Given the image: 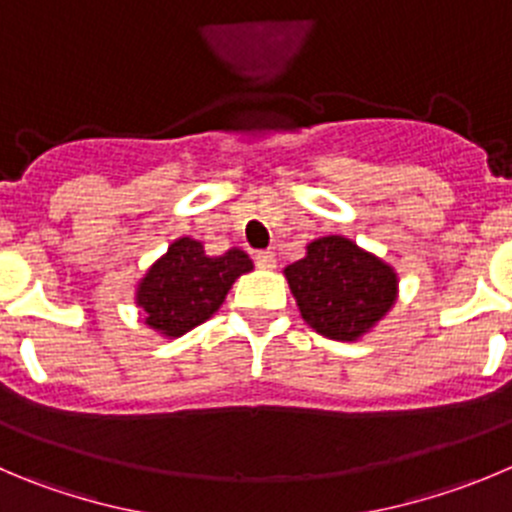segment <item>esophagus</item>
<instances>
[{
    "mask_svg": "<svg viewBox=\"0 0 512 512\" xmlns=\"http://www.w3.org/2000/svg\"><path fill=\"white\" fill-rule=\"evenodd\" d=\"M255 262H257V267H262V270H272V267L278 265V260H275V252H270V250L255 252Z\"/></svg>",
    "mask_w": 512,
    "mask_h": 512,
    "instance_id": "1",
    "label": "esophagus"
}]
</instances>
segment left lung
Here are the masks:
<instances>
[{"mask_svg": "<svg viewBox=\"0 0 512 512\" xmlns=\"http://www.w3.org/2000/svg\"><path fill=\"white\" fill-rule=\"evenodd\" d=\"M303 321L333 341H358L396 303L394 267L341 234L305 247L303 260L285 267Z\"/></svg>", "mask_w": 512, "mask_h": 512, "instance_id": "left-lung-1", "label": "left lung"}]
</instances>
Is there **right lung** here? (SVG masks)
<instances>
[{
    "label": "right lung",
    "mask_w": 512,
    "mask_h": 512,
    "mask_svg": "<svg viewBox=\"0 0 512 512\" xmlns=\"http://www.w3.org/2000/svg\"><path fill=\"white\" fill-rule=\"evenodd\" d=\"M250 270L252 260L237 247L209 257L202 242L179 237L138 283L136 305L143 323L166 338L184 336L209 321L234 280Z\"/></svg>",
    "instance_id": "add662e5"
}]
</instances>
